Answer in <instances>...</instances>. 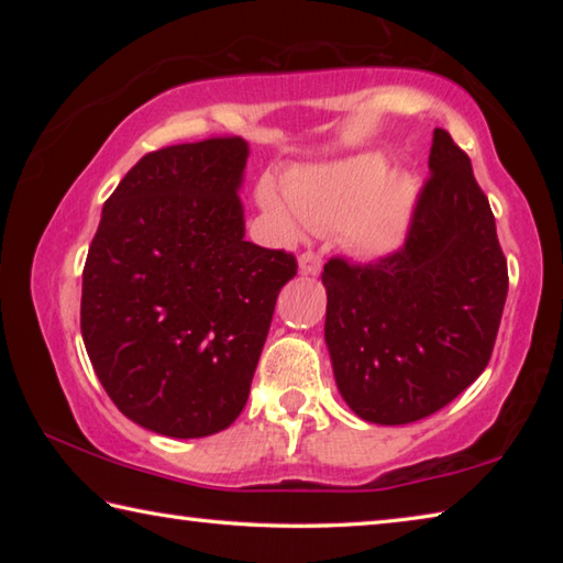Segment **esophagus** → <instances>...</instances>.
<instances>
[{
    "label": "esophagus",
    "instance_id": "1",
    "mask_svg": "<svg viewBox=\"0 0 563 563\" xmlns=\"http://www.w3.org/2000/svg\"><path fill=\"white\" fill-rule=\"evenodd\" d=\"M320 268H322V261L318 253H302L298 258V271L302 275H318Z\"/></svg>",
    "mask_w": 563,
    "mask_h": 563
}]
</instances>
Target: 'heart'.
I'll use <instances>...</instances> for the list:
<instances>
[{"mask_svg":"<svg viewBox=\"0 0 563 563\" xmlns=\"http://www.w3.org/2000/svg\"><path fill=\"white\" fill-rule=\"evenodd\" d=\"M290 205L271 180L261 186L265 211L292 223L300 218L312 231H335L360 258H383L405 241L417 206V178L409 170H387L383 154H357L335 164L298 170L285 184Z\"/></svg>","mask_w":563,"mask_h":563,"instance_id":"heart-1","label":"heart"}]
</instances>
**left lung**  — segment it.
Wrapping results in <instances>:
<instances>
[{
    "label": "left lung",
    "instance_id": "left-lung-1",
    "mask_svg": "<svg viewBox=\"0 0 563 563\" xmlns=\"http://www.w3.org/2000/svg\"><path fill=\"white\" fill-rule=\"evenodd\" d=\"M407 243L379 263L322 271L325 345L342 399L373 424L434 415L484 373L509 290L472 161L434 129Z\"/></svg>",
    "mask_w": 563,
    "mask_h": 563
}]
</instances>
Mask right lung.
<instances>
[{
	"instance_id": "add662e5",
	"label": "right lung",
	"mask_w": 563,
	"mask_h": 563,
	"mask_svg": "<svg viewBox=\"0 0 563 563\" xmlns=\"http://www.w3.org/2000/svg\"><path fill=\"white\" fill-rule=\"evenodd\" d=\"M243 139L146 154L103 203L81 283V338L131 422L174 440L243 412L295 258L245 241Z\"/></svg>"
}]
</instances>
